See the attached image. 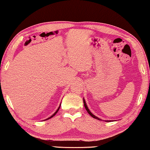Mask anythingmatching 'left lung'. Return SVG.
I'll return each mask as SVG.
<instances>
[{
	"instance_id": "1",
	"label": "left lung",
	"mask_w": 150,
	"mask_h": 150,
	"mask_svg": "<svg viewBox=\"0 0 150 150\" xmlns=\"http://www.w3.org/2000/svg\"><path fill=\"white\" fill-rule=\"evenodd\" d=\"M83 103H84V106H85V108H86V109L87 112H88V113H89V114L90 115V116H92V117L95 118V119H97V120H101V119H100V118H99L98 117H97V116H95V115L92 113L91 111H90V110H89V108H88V106H87L86 102V100H85V99H84V98H83ZM110 121H111V120H105V122H110Z\"/></svg>"
}]
</instances>
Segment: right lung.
Returning a JSON list of instances; mask_svg holds the SVG:
<instances>
[{
    "mask_svg": "<svg viewBox=\"0 0 150 150\" xmlns=\"http://www.w3.org/2000/svg\"><path fill=\"white\" fill-rule=\"evenodd\" d=\"M60 105H61V103H60V106H59V107H58V109H57V110H56V111H55V112H54V113H53V114L52 115H51V117H48V118H47V119H46L45 120H49V119H50V118L53 117V116H54V115H55V114H56V113H57V112H58V110H59V108H60Z\"/></svg>",
    "mask_w": 150,
    "mask_h": 150,
    "instance_id": "right-lung-1",
    "label": "right lung"
}]
</instances>
